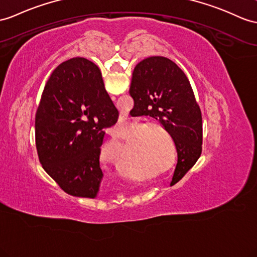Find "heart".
<instances>
[{
    "label": "heart",
    "mask_w": 257,
    "mask_h": 257,
    "mask_svg": "<svg viewBox=\"0 0 257 257\" xmlns=\"http://www.w3.org/2000/svg\"><path fill=\"white\" fill-rule=\"evenodd\" d=\"M141 127H144V125H141ZM164 135L167 139H170V135L167 132L165 128L159 127V126H152V127H147L145 130L141 131L139 133V136H149V144H152V146L154 148V155L155 157L158 159V161L164 162L168 159L169 156V147L168 144L165 140V138L159 134ZM123 140H125V135L123 134H116L114 136V142L115 143H120Z\"/></svg>",
    "instance_id": "b5f03b06"
}]
</instances>
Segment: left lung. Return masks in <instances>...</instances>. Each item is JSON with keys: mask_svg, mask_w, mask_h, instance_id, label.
<instances>
[{"mask_svg": "<svg viewBox=\"0 0 257 257\" xmlns=\"http://www.w3.org/2000/svg\"><path fill=\"white\" fill-rule=\"evenodd\" d=\"M130 95L139 114H152L172 137L178 153L174 185L202 154V112L190 81L170 59L150 56L135 66Z\"/></svg>", "mask_w": 257, "mask_h": 257, "instance_id": "8db88e82", "label": "left lung"}]
</instances>
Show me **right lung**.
I'll return each mask as SVG.
<instances>
[{"mask_svg":"<svg viewBox=\"0 0 257 257\" xmlns=\"http://www.w3.org/2000/svg\"><path fill=\"white\" fill-rule=\"evenodd\" d=\"M117 117L96 64L74 58L53 71L37 109L36 146L42 168L65 193L97 197L102 130Z\"/></svg>","mask_w":257,"mask_h":257,"instance_id":"1","label":"right lung"}]
</instances>
